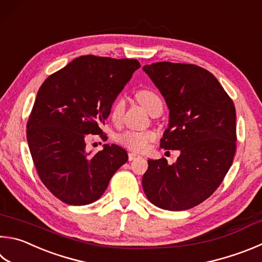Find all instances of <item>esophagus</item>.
<instances>
[{
  "label": "esophagus",
  "mask_w": 262,
  "mask_h": 262,
  "mask_svg": "<svg viewBox=\"0 0 262 262\" xmlns=\"http://www.w3.org/2000/svg\"><path fill=\"white\" fill-rule=\"evenodd\" d=\"M139 157H140V156L134 154V152H129V154H128V160H129V161L135 160L136 158H139Z\"/></svg>",
  "instance_id": "34e87169"
}]
</instances>
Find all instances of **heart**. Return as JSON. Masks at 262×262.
Segmentation results:
<instances>
[{
  "instance_id": "obj_1",
  "label": "heart",
  "mask_w": 262,
  "mask_h": 262,
  "mask_svg": "<svg viewBox=\"0 0 262 262\" xmlns=\"http://www.w3.org/2000/svg\"><path fill=\"white\" fill-rule=\"evenodd\" d=\"M136 99L143 105L147 112L151 115L156 111L163 108V101L158 94L151 89H141L136 93ZM123 107H125V99L118 97L113 103L111 108V117L113 120L120 119ZM156 133L152 130H132L128 129L122 132L117 136V141L127 149L135 152H143L149 147L151 142L156 140Z\"/></svg>"
}]
</instances>
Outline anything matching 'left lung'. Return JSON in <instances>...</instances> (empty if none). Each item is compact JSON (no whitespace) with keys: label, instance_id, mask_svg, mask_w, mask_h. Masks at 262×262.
I'll return each instance as SVG.
<instances>
[{"label":"left lung","instance_id":"1","mask_svg":"<svg viewBox=\"0 0 262 262\" xmlns=\"http://www.w3.org/2000/svg\"><path fill=\"white\" fill-rule=\"evenodd\" d=\"M144 72L163 95L169 123L160 146L179 150L177 163L147 160L142 179L146 198L163 210H189L222 183L236 152L232 99L207 70L193 64L159 61Z\"/></svg>","mask_w":262,"mask_h":262}]
</instances>
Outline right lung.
<instances>
[{"mask_svg":"<svg viewBox=\"0 0 262 262\" xmlns=\"http://www.w3.org/2000/svg\"><path fill=\"white\" fill-rule=\"evenodd\" d=\"M140 68L136 59L85 55L49 75L37 92L26 126L28 146L42 183L65 204L97 201L128 160L116 144L85 152V140L103 134L113 102Z\"/></svg>","mask_w":262,"mask_h":262,"instance_id":"obj_1","label":"right lung"}]
</instances>
